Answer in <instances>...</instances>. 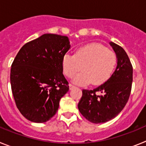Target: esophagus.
Listing matches in <instances>:
<instances>
[{"label":"esophagus","instance_id":"obj_1","mask_svg":"<svg viewBox=\"0 0 146 146\" xmlns=\"http://www.w3.org/2000/svg\"><path fill=\"white\" fill-rule=\"evenodd\" d=\"M76 88V86H73V85H72V84L69 85V89H70V90H72V88Z\"/></svg>","mask_w":146,"mask_h":146}]
</instances>
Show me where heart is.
I'll list each match as a JSON object with an SVG mask.
<instances>
[{
  "label": "heart",
  "instance_id": "heart-1",
  "mask_svg": "<svg viewBox=\"0 0 146 146\" xmlns=\"http://www.w3.org/2000/svg\"><path fill=\"white\" fill-rule=\"evenodd\" d=\"M117 62L116 55L103 45L89 44L80 47L74 55L66 54L62 59V67L66 77L72 78L82 67L74 82L85 86L92 82L95 86L106 82L111 76Z\"/></svg>",
  "mask_w": 146,
  "mask_h": 146
}]
</instances>
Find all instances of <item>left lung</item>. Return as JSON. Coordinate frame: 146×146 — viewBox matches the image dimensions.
<instances>
[{
	"instance_id": "1",
	"label": "left lung",
	"mask_w": 146,
	"mask_h": 146,
	"mask_svg": "<svg viewBox=\"0 0 146 146\" xmlns=\"http://www.w3.org/2000/svg\"><path fill=\"white\" fill-rule=\"evenodd\" d=\"M116 54L117 66L104 84L93 90H82L78 103L81 114L90 122L104 123L117 116L129 100L133 80V68L121 46L110 42ZM101 92V95L97 93Z\"/></svg>"
}]
</instances>
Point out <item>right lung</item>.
<instances>
[{
    "mask_svg": "<svg viewBox=\"0 0 146 146\" xmlns=\"http://www.w3.org/2000/svg\"><path fill=\"white\" fill-rule=\"evenodd\" d=\"M70 49L68 37L46 33L24 44L11 64V91L23 116L44 123L54 116L69 91L62 59Z\"/></svg>",
    "mask_w": 146,
    "mask_h": 146,
    "instance_id": "right-lung-1",
    "label": "right lung"
}]
</instances>
